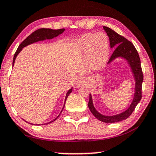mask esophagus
<instances>
[{"mask_svg": "<svg viewBox=\"0 0 156 156\" xmlns=\"http://www.w3.org/2000/svg\"><path fill=\"white\" fill-rule=\"evenodd\" d=\"M87 83H88L87 78H84V77H79V78L76 80V88H79V87H82V86L87 85Z\"/></svg>", "mask_w": 156, "mask_h": 156, "instance_id": "obj_1", "label": "esophagus"}]
</instances>
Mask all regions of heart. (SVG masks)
Returning <instances> with one entry per match:
<instances>
[{"label": "heart", "instance_id": "obj_1", "mask_svg": "<svg viewBox=\"0 0 156 156\" xmlns=\"http://www.w3.org/2000/svg\"><path fill=\"white\" fill-rule=\"evenodd\" d=\"M75 48L87 55L89 69L97 72L104 67L109 55V40L103 32L86 34L76 41Z\"/></svg>", "mask_w": 156, "mask_h": 156}]
</instances>
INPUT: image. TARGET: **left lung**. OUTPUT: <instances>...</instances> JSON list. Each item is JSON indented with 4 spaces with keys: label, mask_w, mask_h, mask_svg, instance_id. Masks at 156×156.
<instances>
[{
    "label": "left lung",
    "mask_w": 156,
    "mask_h": 156,
    "mask_svg": "<svg viewBox=\"0 0 156 156\" xmlns=\"http://www.w3.org/2000/svg\"><path fill=\"white\" fill-rule=\"evenodd\" d=\"M103 29L105 30L109 37L111 48H114L108 64H110L117 58H123L125 61H126L129 66L133 79L135 80L133 98L129 107L124 112L115 114V115H104L98 112L93 104L92 94H89L88 106L93 115L97 119L103 122L113 123L125 120L133 113L136 106L141 99V85H142L144 78H143V73L141 67L140 58L133 44L125 37L118 34L117 33L108 27L103 26Z\"/></svg>",
    "instance_id": "1"
}]
</instances>
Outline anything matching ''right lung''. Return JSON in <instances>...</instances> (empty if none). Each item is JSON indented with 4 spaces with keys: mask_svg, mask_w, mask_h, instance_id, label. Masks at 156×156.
<instances>
[{
    "mask_svg": "<svg viewBox=\"0 0 156 156\" xmlns=\"http://www.w3.org/2000/svg\"><path fill=\"white\" fill-rule=\"evenodd\" d=\"M64 31H65L64 28H62V29H58V30H53V29H51V28H40V29H38L36 31L33 32V33H32L31 35L28 36V37H27L24 41H23V42H21V44L19 45L18 48H17V50L15 52V55H14L12 66H14V64H15V59L16 58H17V55L20 53V51H22L23 48L26 47V46H28V44H31L33 43H35V42H39V41H44V40H46V39H51L55 38V37H58V36L62 34ZM73 88V87H72L70 89H69L68 92H67V94H66L65 101H64V104L63 108H62V112L63 111V109L64 108V105H65V102L67 101V98H68V96H69V94L72 92ZM62 112H60L59 114H58V117H55L54 119H53V120L49 122L46 123V124H49V123H51L53 122H54L57 118L59 117V115L61 114V113H62ZM42 125H44V124H42Z\"/></svg>",
    "mask_w": 156,
    "mask_h": 156,
    "instance_id": "obj_1",
    "label": "right lung"
}]
</instances>
